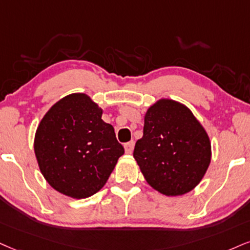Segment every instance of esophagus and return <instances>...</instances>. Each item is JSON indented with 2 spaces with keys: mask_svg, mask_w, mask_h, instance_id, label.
Returning <instances> with one entry per match:
<instances>
[{
  "mask_svg": "<svg viewBox=\"0 0 250 250\" xmlns=\"http://www.w3.org/2000/svg\"><path fill=\"white\" fill-rule=\"evenodd\" d=\"M125 147V152L126 154H132V152H133V147H134V141H128V143H126L124 145Z\"/></svg>",
  "mask_w": 250,
  "mask_h": 250,
  "instance_id": "1",
  "label": "esophagus"
}]
</instances>
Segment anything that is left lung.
Wrapping results in <instances>:
<instances>
[{"label":"left lung","instance_id":"obj_1","mask_svg":"<svg viewBox=\"0 0 250 250\" xmlns=\"http://www.w3.org/2000/svg\"><path fill=\"white\" fill-rule=\"evenodd\" d=\"M211 154L210 138L189 107L168 98L148 107L133 156L153 189L166 196L195 189L210 166Z\"/></svg>","mask_w":250,"mask_h":250}]
</instances>
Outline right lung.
<instances>
[{"mask_svg": "<svg viewBox=\"0 0 250 250\" xmlns=\"http://www.w3.org/2000/svg\"><path fill=\"white\" fill-rule=\"evenodd\" d=\"M103 110L82 92L58 101L40 120L35 154L48 184L64 196L88 198L105 186L124 147Z\"/></svg>", "mask_w": 250, "mask_h": 250, "instance_id": "add662e5", "label": "right lung"}]
</instances>
